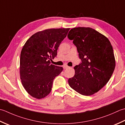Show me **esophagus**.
Wrapping results in <instances>:
<instances>
[{"mask_svg": "<svg viewBox=\"0 0 125 125\" xmlns=\"http://www.w3.org/2000/svg\"><path fill=\"white\" fill-rule=\"evenodd\" d=\"M69 67H70L69 66H68L67 65H65V66H63V69H67V68H69Z\"/></svg>", "mask_w": 125, "mask_h": 125, "instance_id": "obj_1", "label": "esophagus"}]
</instances>
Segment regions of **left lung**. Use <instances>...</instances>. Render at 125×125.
<instances>
[{
  "instance_id": "obj_1",
  "label": "left lung",
  "mask_w": 125,
  "mask_h": 125,
  "mask_svg": "<svg viewBox=\"0 0 125 125\" xmlns=\"http://www.w3.org/2000/svg\"><path fill=\"white\" fill-rule=\"evenodd\" d=\"M67 37L73 40L81 60L74 67L75 74L68 83L81 94L92 95L106 85L114 72L113 47L105 35L90 27L73 28Z\"/></svg>"
}]
</instances>
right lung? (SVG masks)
<instances>
[{
  "label": "right lung",
  "mask_w": 125,
  "mask_h": 125,
  "mask_svg": "<svg viewBox=\"0 0 125 125\" xmlns=\"http://www.w3.org/2000/svg\"><path fill=\"white\" fill-rule=\"evenodd\" d=\"M70 29H51L31 37L22 48L20 74L22 86L33 97L40 99L49 94L53 80L63 70L50 64L57 55L60 43Z\"/></svg>",
  "instance_id": "obj_1"
}]
</instances>
